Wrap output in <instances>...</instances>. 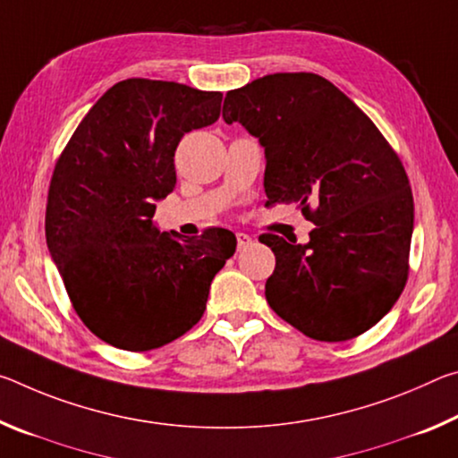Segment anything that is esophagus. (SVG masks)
Returning a JSON list of instances; mask_svg holds the SVG:
<instances>
[{
    "mask_svg": "<svg viewBox=\"0 0 458 458\" xmlns=\"http://www.w3.org/2000/svg\"><path fill=\"white\" fill-rule=\"evenodd\" d=\"M252 244V238L248 236V234H244V232H238L236 234V248H238V252L240 250H246L248 246Z\"/></svg>",
    "mask_w": 458,
    "mask_h": 458,
    "instance_id": "obj_1",
    "label": "esophagus"
}]
</instances>
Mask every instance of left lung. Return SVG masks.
Listing matches in <instances>:
<instances>
[{
  "label": "left lung",
  "instance_id": "1",
  "mask_svg": "<svg viewBox=\"0 0 458 458\" xmlns=\"http://www.w3.org/2000/svg\"><path fill=\"white\" fill-rule=\"evenodd\" d=\"M222 117L265 149L267 208L294 201L315 224L307 244L260 236L276 257L270 309L319 341L374 327L408 276L414 201L398 155L352 98L311 72L230 90Z\"/></svg>",
  "mask_w": 458,
  "mask_h": 458
}]
</instances>
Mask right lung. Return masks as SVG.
Returning <instances> with one entry per match:
<instances>
[{
    "label": "right lung",
    "mask_w": 458,
    "mask_h": 458,
    "mask_svg": "<svg viewBox=\"0 0 458 458\" xmlns=\"http://www.w3.org/2000/svg\"><path fill=\"white\" fill-rule=\"evenodd\" d=\"M222 92L129 79L100 97L54 167L46 244L74 311L106 344L149 352L206 311L210 284L236 250L224 228L174 236L153 226L175 190L182 137L220 117Z\"/></svg>",
    "instance_id": "obj_1"
}]
</instances>
